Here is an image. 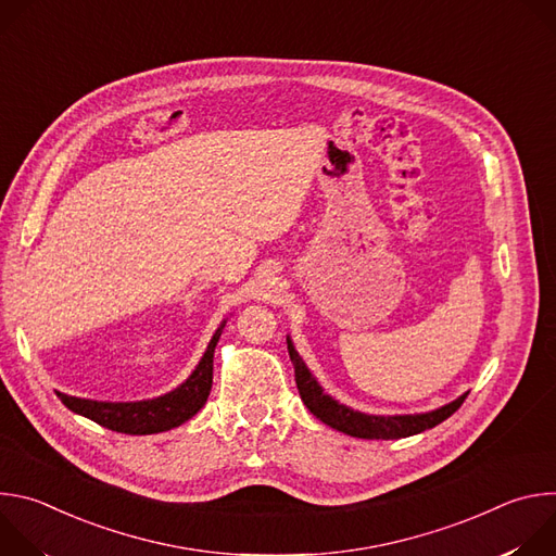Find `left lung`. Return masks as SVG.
I'll return each mask as SVG.
<instances>
[{
	"label": "left lung",
	"instance_id": "1",
	"mask_svg": "<svg viewBox=\"0 0 556 556\" xmlns=\"http://www.w3.org/2000/svg\"><path fill=\"white\" fill-rule=\"evenodd\" d=\"M288 354L290 361L294 365V380H296V389L301 401L305 403V407L309 409V414H314L321 422L330 425L337 431H343L352 438H363V440H401V438H409L416 433H422L427 429H433L435 425L444 422L448 416H453L462 403L466 401V395H459L457 401L429 412V414H418V416H367L361 412H354L345 405H339L337 401H332L330 395L324 393V389L319 387L312 378V374L307 371L305 363L301 361V356L296 354V350L292 348V341L288 339Z\"/></svg>",
	"mask_w": 556,
	"mask_h": 556
}]
</instances>
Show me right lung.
<instances>
[{
  "instance_id": "1",
  "label": "right lung",
  "mask_w": 556,
  "mask_h": 556,
  "mask_svg": "<svg viewBox=\"0 0 556 556\" xmlns=\"http://www.w3.org/2000/svg\"><path fill=\"white\" fill-rule=\"evenodd\" d=\"M222 330L224 324L213 334L195 371L178 389L161 395V399L140 403H97L86 399H74V395H65L59 391L56 395L70 412L86 416L97 425L118 433L149 435L169 431L193 418L204 407L213 384V352Z\"/></svg>"
}]
</instances>
